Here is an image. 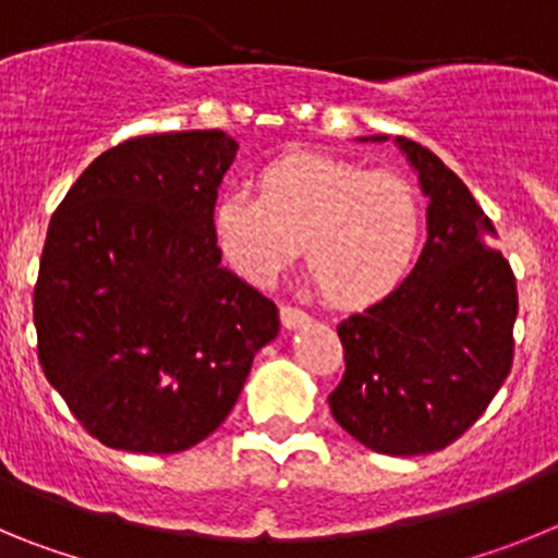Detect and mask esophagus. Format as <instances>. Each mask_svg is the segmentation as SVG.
<instances>
[{
    "label": "esophagus",
    "instance_id": "1",
    "mask_svg": "<svg viewBox=\"0 0 558 558\" xmlns=\"http://www.w3.org/2000/svg\"><path fill=\"white\" fill-rule=\"evenodd\" d=\"M279 315H282V324L288 329H295V327H304V324H310L307 310L293 307V304H282V307H279Z\"/></svg>",
    "mask_w": 558,
    "mask_h": 558
}]
</instances>
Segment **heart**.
<instances>
[{"label":"heart","instance_id":"heart-1","mask_svg":"<svg viewBox=\"0 0 558 558\" xmlns=\"http://www.w3.org/2000/svg\"><path fill=\"white\" fill-rule=\"evenodd\" d=\"M256 190L231 186L211 206L220 251L251 282H274L302 245L324 295L340 307H372L411 276L425 209L405 179L290 153L259 170Z\"/></svg>","mask_w":558,"mask_h":558}]
</instances>
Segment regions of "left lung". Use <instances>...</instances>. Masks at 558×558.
Instances as JSON below:
<instances>
[{"label":"left lung","mask_w":558,"mask_h":558,"mask_svg":"<svg viewBox=\"0 0 558 558\" xmlns=\"http://www.w3.org/2000/svg\"><path fill=\"white\" fill-rule=\"evenodd\" d=\"M397 145L430 198L427 243L397 293L338 324L347 372L329 411L368 450L425 456L470 430L509 377L517 279L466 184L418 142Z\"/></svg>","instance_id":"8db88e82"}]
</instances>
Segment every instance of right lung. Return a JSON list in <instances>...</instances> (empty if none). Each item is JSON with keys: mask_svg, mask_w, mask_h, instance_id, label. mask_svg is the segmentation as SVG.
<instances>
[{"mask_svg": "<svg viewBox=\"0 0 558 558\" xmlns=\"http://www.w3.org/2000/svg\"><path fill=\"white\" fill-rule=\"evenodd\" d=\"M223 131L100 153L49 220L33 324L44 377L88 436L170 456L223 425L279 310L220 265L211 206Z\"/></svg>", "mask_w": 558, "mask_h": 558, "instance_id": "obj_1", "label": "right lung"}]
</instances>
